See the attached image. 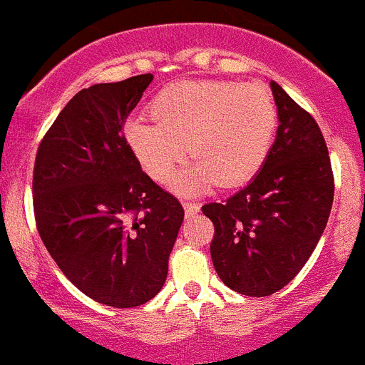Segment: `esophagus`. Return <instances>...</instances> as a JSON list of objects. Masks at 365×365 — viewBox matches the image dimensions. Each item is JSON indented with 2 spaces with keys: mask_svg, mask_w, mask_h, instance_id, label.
I'll return each mask as SVG.
<instances>
[{
  "mask_svg": "<svg viewBox=\"0 0 365 365\" xmlns=\"http://www.w3.org/2000/svg\"><path fill=\"white\" fill-rule=\"evenodd\" d=\"M182 206H185L186 215H195V213L200 210L199 202H192V200H185V202H182Z\"/></svg>",
  "mask_w": 365,
  "mask_h": 365,
  "instance_id": "34e87169",
  "label": "esophagus"
}]
</instances>
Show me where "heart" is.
I'll return each instance as SVG.
<instances>
[{
    "mask_svg": "<svg viewBox=\"0 0 365 365\" xmlns=\"http://www.w3.org/2000/svg\"><path fill=\"white\" fill-rule=\"evenodd\" d=\"M146 113L153 125L128 123L126 146L159 185L172 182L188 148L195 160L177 180L186 195L252 179L277 128L275 103L266 90L219 79L170 83L150 99Z\"/></svg>",
    "mask_w": 365,
    "mask_h": 365,
    "instance_id": "heart-1",
    "label": "heart"
}]
</instances>
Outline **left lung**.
Listing matches in <instances>:
<instances>
[{
    "label": "left lung",
    "mask_w": 365,
    "mask_h": 365,
    "mask_svg": "<svg viewBox=\"0 0 365 365\" xmlns=\"http://www.w3.org/2000/svg\"><path fill=\"white\" fill-rule=\"evenodd\" d=\"M279 130L260 172L224 202L202 206L213 222L217 275L233 292L267 297L312 257L333 206L335 179L319 125L275 81Z\"/></svg>",
    "instance_id": "8db88e82"
}]
</instances>
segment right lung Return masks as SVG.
I'll use <instances>...</instances> for the list:
<instances>
[{
    "instance_id": "obj_1",
    "label": "right lung",
    "mask_w": 365,
    "mask_h": 365,
    "mask_svg": "<svg viewBox=\"0 0 365 365\" xmlns=\"http://www.w3.org/2000/svg\"><path fill=\"white\" fill-rule=\"evenodd\" d=\"M152 73L83 88L39 143L32 200L39 237L66 279L105 306L152 300L185 210L141 170L123 126Z\"/></svg>"
}]
</instances>
